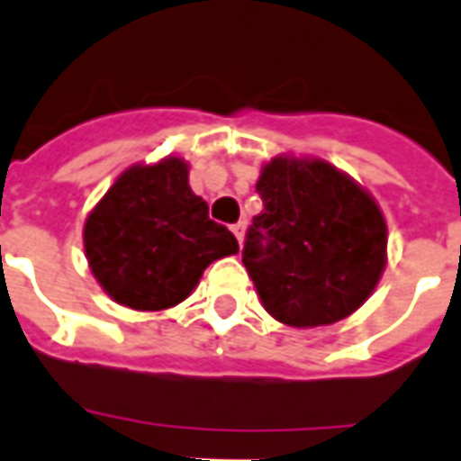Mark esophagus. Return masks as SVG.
Returning a JSON list of instances; mask_svg holds the SVG:
<instances>
[{
    "label": "esophagus",
    "instance_id": "1",
    "mask_svg": "<svg viewBox=\"0 0 461 461\" xmlns=\"http://www.w3.org/2000/svg\"><path fill=\"white\" fill-rule=\"evenodd\" d=\"M231 231H234V237H237L241 244V240H244V231H247V224H244V221H237V224H231Z\"/></svg>",
    "mask_w": 461,
    "mask_h": 461
}]
</instances>
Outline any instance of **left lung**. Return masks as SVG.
<instances>
[{
  "instance_id": "left-lung-1",
  "label": "left lung",
  "mask_w": 461,
  "mask_h": 461,
  "mask_svg": "<svg viewBox=\"0 0 461 461\" xmlns=\"http://www.w3.org/2000/svg\"><path fill=\"white\" fill-rule=\"evenodd\" d=\"M264 210L241 261L264 309L313 329L350 316L385 269L387 227L375 200L323 160H271L257 182Z\"/></svg>"
}]
</instances>
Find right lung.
I'll return each mask as SVG.
<instances>
[{
    "instance_id": "right-lung-1",
    "label": "right lung",
    "mask_w": 461,
    "mask_h": 461,
    "mask_svg": "<svg viewBox=\"0 0 461 461\" xmlns=\"http://www.w3.org/2000/svg\"><path fill=\"white\" fill-rule=\"evenodd\" d=\"M91 271L122 306L170 309L187 299L212 261L240 251L207 202L190 190L187 165L167 158L125 170L84 230Z\"/></svg>"
}]
</instances>
